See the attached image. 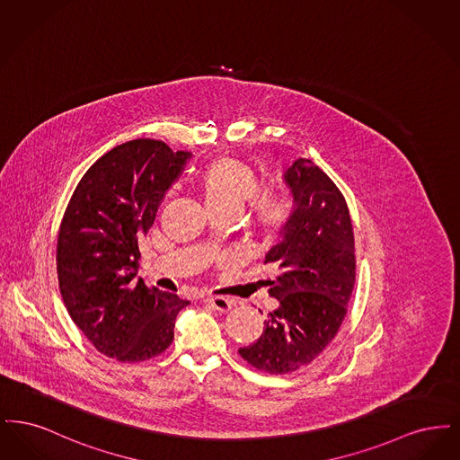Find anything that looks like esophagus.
<instances>
[{"label": "esophagus", "instance_id": "1", "mask_svg": "<svg viewBox=\"0 0 460 460\" xmlns=\"http://www.w3.org/2000/svg\"><path fill=\"white\" fill-rule=\"evenodd\" d=\"M205 304L208 306H212V308H216V310H219L222 314H226V312H229L231 310V300H227V298H224V296H212V298H207L205 300Z\"/></svg>", "mask_w": 460, "mask_h": 460}]
</instances>
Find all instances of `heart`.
Listing matches in <instances>:
<instances>
[{"label": "heart", "mask_w": 460, "mask_h": 460, "mask_svg": "<svg viewBox=\"0 0 460 460\" xmlns=\"http://www.w3.org/2000/svg\"><path fill=\"white\" fill-rule=\"evenodd\" d=\"M198 186L214 216H238L250 201L246 220L250 229L265 243L281 240L291 226L295 203L285 190H267L261 195V177L236 158L220 156L197 175Z\"/></svg>", "instance_id": "heart-1"}]
</instances>
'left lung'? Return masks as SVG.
Here are the masks:
<instances>
[{"label": "left lung", "mask_w": 460, "mask_h": 460, "mask_svg": "<svg viewBox=\"0 0 460 460\" xmlns=\"http://www.w3.org/2000/svg\"><path fill=\"white\" fill-rule=\"evenodd\" d=\"M295 214L265 263L278 276L269 295L279 306L263 321L261 338L240 349L255 369L288 374L326 350L347 315L355 285V240L345 197L312 160L298 158L285 172Z\"/></svg>", "instance_id": "1"}]
</instances>
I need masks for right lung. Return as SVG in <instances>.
I'll return each instance as SVG.
<instances>
[{"label": "right lung", "instance_id": "1", "mask_svg": "<svg viewBox=\"0 0 460 460\" xmlns=\"http://www.w3.org/2000/svg\"><path fill=\"white\" fill-rule=\"evenodd\" d=\"M190 156L158 139L122 143L89 167L66 205L57 241L60 293L94 349L119 362L167 350L190 304L136 281L139 240Z\"/></svg>", "mask_w": 460, "mask_h": 460}]
</instances>
